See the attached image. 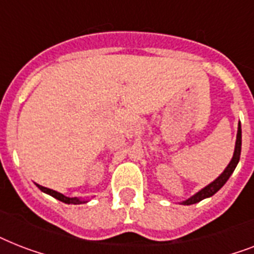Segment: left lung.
Listing matches in <instances>:
<instances>
[{
  "mask_svg": "<svg viewBox=\"0 0 254 254\" xmlns=\"http://www.w3.org/2000/svg\"><path fill=\"white\" fill-rule=\"evenodd\" d=\"M240 154H241V124L239 123V127H237V135H236V145H235V151H233V157L231 159V162L228 163V166L225 167L224 171L219 175V177L215 179L213 182H211L209 185H207L204 189H201L200 191H197L195 195H192L189 199H186L181 203L183 205H190L195 204V203H199L203 199H207V197H211L212 195L219 191V190L223 187V186L227 183V181L229 179V177L232 175V173L236 169L237 163L240 161Z\"/></svg>",
  "mask_w": 254,
  "mask_h": 254,
  "instance_id": "left-lung-1",
  "label": "left lung"
}]
</instances>
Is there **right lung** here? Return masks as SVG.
Returning <instances> with one entry per match:
<instances>
[{
	"instance_id": "add662e5",
	"label": "right lung",
	"mask_w": 254,
	"mask_h": 254,
	"mask_svg": "<svg viewBox=\"0 0 254 254\" xmlns=\"http://www.w3.org/2000/svg\"><path fill=\"white\" fill-rule=\"evenodd\" d=\"M37 187L41 190V191H43L45 193H49V195H51V196L55 197V199H58V200L63 201V203H65V204H83V203H88V201H89V199L65 196V195H63V193L58 192V191H54V190H51V189H47V187H43V186L37 185Z\"/></svg>"
}]
</instances>
